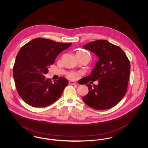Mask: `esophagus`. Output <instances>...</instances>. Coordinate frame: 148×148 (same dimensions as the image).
<instances>
[{"label":"esophagus","instance_id":"1","mask_svg":"<svg viewBox=\"0 0 148 148\" xmlns=\"http://www.w3.org/2000/svg\"><path fill=\"white\" fill-rule=\"evenodd\" d=\"M69 84L71 85H77V83L76 82H73V81H69Z\"/></svg>","mask_w":148,"mask_h":148}]
</instances>
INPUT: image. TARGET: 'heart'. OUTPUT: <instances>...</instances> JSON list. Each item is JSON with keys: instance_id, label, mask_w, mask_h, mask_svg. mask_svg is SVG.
<instances>
[{"instance_id": "heart-1", "label": "heart", "mask_w": 148, "mask_h": 148, "mask_svg": "<svg viewBox=\"0 0 148 148\" xmlns=\"http://www.w3.org/2000/svg\"><path fill=\"white\" fill-rule=\"evenodd\" d=\"M88 55L86 53H85L84 51H78L76 52V56L77 55ZM77 76V74L75 72H70L67 73V76L71 79H75L76 78Z\"/></svg>"}]
</instances>
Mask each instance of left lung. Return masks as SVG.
Returning a JSON list of instances; mask_svg holds the SVG:
<instances>
[{
  "label": "left lung",
  "mask_w": 148,
  "mask_h": 148,
  "mask_svg": "<svg viewBox=\"0 0 148 148\" xmlns=\"http://www.w3.org/2000/svg\"><path fill=\"white\" fill-rule=\"evenodd\" d=\"M83 48L93 52L99 60L91 74L83 78L89 90L83 100L96 110L112 108L127 93L130 70L129 60L120 47L106 40L89 42ZM96 80L99 81L97 85L87 84L89 81Z\"/></svg>",
  "instance_id": "1"
}]
</instances>
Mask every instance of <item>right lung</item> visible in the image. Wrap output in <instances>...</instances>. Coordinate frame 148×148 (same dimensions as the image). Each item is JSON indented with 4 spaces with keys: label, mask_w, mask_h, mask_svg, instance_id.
Wrapping results in <instances>:
<instances>
[{
    "label": "right lung",
    "mask_w": 148,
    "mask_h": 148,
    "mask_svg": "<svg viewBox=\"0 0 148 148\" xmlns=\"http://www.w3.org/2000/svg\"><path fill=\"white\" fill-rule=\"evenodd\" d=\"M71 45L39 38L21 47L14 65L13 76L18 93L25 103L45 107L60 98L68 81L60 77L52 83L44 75L58 55Z\"/></svg>",
    "instance_id": "add662e5"
}]
</instances>
